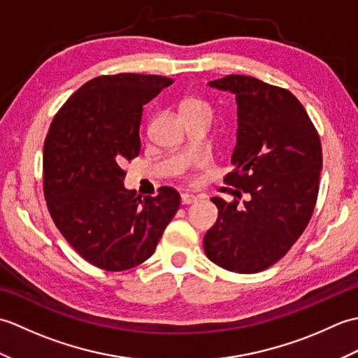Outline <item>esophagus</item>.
Masks as SVG:
<instances>
[{
    "mask_svg": "<svg viewBox=\"0 0 358 358\" xmlns=\"http://www.w3.org/2000/svg\"><path fill=\"white\" fill-rule=\"evenodd\" d=\"M196 201V196L192 194H183L181 195V203L183 204H192Z\"/></svg>",
    "mask_w": 358,
    "mask_h": 358,
    "instance_id": "1",
    "label": "esophagus"
}]
</instances>
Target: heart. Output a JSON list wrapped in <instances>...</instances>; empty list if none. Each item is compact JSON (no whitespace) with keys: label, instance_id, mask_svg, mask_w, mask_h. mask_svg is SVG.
Returning <instances> with one entry per match:
<instances>
[{"label":"heart","instance_id":"heart-1","mask_svg":"<svg viewBox=\"0 0 358 358\" xmlns=\"http://www.w3.org/2000/svg\"><path fill=\"white\" fill-rule=\"evenodd\" d=\"M204 109L209 110V106L204 101L199 100V98H192V96L186 98V100H183V103L180 106L181 113L191 112V110H204Z\"/></svg>","mask_w":358,"mask_h":358}]
</instances>
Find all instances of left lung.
Returning a JSON list of instances; mask_svg holds the SVG:
<instances>
[{
    "label": "left lung",
    "mask_w": 358,
    "mask_h": 358,
    "mask_svg": "<svg viewBox=\"0 0 358 358\" xmlns=\"http://www.w3.org/2000/svg\"><path fill=\"white\" fill-rule=\"evenodd\" d=\"M235 95L237 144L224 181L249 199H210L218 209L204 235L208 258L220 268L255 273L277 263L306 229L323 164L322 143L303 104L286 89L246 75L209 81Z\"/></svg>",
    "instance_id": "1"
}]
</instances>
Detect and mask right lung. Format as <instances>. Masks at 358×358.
<instances>
[{"mask_svg": "<svg viewBox=\"0 0 358 358\" xmlns=\"http://www.w3.org/2000/svg\"><path fill=\"white\" fill-rule=\"evenodd\" d=\"M173 83L159 75H103L83 85L44 141V196L53 223L90 264L126 271L146 262L180 208V194L124 187L123 163L140 154L143 106Z\"/></svg>", "mask_w": 358, "mask_h": 358, "instance_id": "obj_1", "label": "right lung"}]
</instances>
